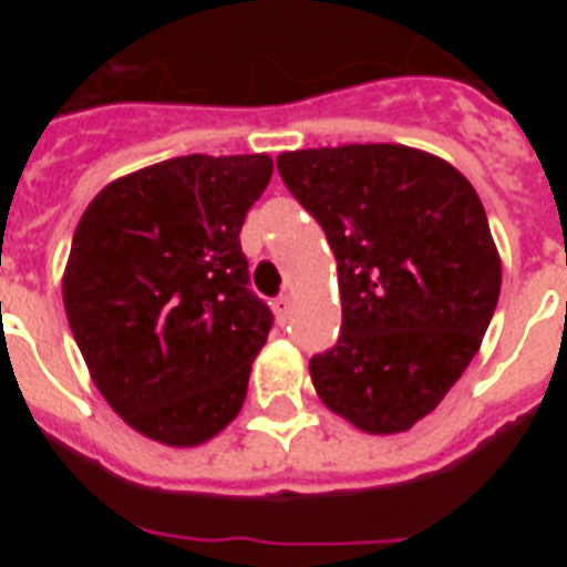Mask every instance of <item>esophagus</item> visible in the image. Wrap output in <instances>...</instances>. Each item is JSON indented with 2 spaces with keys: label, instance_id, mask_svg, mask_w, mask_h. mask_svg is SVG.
<instances>
[{
  "label": "esophagus",
  "instance_id": "34e87169",
  "mask_svg": "<svg viewBox=\"0 0 567 567\" xmlns=\"http://www.w3.org/2000/svg\"><path fill=\"white\" fill-rule=\"evenodd\" d=\"M272 309H275V318H278L280 323H287L289 309H292V298H289V295H280V298H275Z\"/></svg>",
  "mask_w": 567,
  "mask_h": 567
}]
</instances>
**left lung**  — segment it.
<instances>
[{"mask_svg":"<svg viewBox=\"0 0 567 567\" xmlns=\"http://www.w3.org/2000/svg\"><path fill=\"white\" fill-rule=\"evenodd\" d=\"M278 173L327 233L343 327L309 360L329 412L365 434L409 432L477 354L503 260L477 189L405 144L278 155Z\"/></svg>","mask_w":567,"mask_h":567,"instance_id":"1","label":"left lung"}]
</instances>
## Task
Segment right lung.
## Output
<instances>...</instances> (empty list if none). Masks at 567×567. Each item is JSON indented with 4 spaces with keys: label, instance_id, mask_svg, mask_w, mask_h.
Instances as JSON below:
<instances>
[{
    "label": "right lung",
    "instance_id": "right-lung-1",
    "mask_svg": "<svg viewBox=\"0 0 567 567\" xmlns=\"http://www.w3.org/2000/svg\"><path fill=\"white\" fill-rule=\"evenodd\" d=\"M272 158L178 155L110 182L70 244V332L124 423L169 449L221 434L247 398L272 315L247 289L240 227Z\"/></svg>",
    "mask_w": 567,
    "mask_h": 567
}]
</instances>
